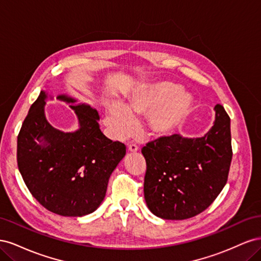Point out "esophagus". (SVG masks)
Returning a JSON list of instances; mask_svg holds the SVG:
<instances>
[{"label": "esophagus", "mask_w": 261, "mask_h": 261, "mask_svg": "<svg viewBox=\"0 0 261 261\" xmlns=\"http://www.w3.org/2000/svg\"><path fill=\"white\" fill-rule=\"evenodd\" d=\"M127 150H128V152H130V153H135V152L138 151V147L135 144H129L128 147H127Z\"/></svg>", "instance_id": "esophagus-1"}]
</instances>
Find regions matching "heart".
<instances>
[{
    "label": "heart",
    "mask_w": 261,
    "mask_h": 261,
    "mask_svg": "<svg viewBox=\"0 0 261 261\" xmlns=\"http://www.w3.org/2000/svg\"><path fill=\"white\" fill-rule=\"evenodd\" d=\"M194 107L189 92L170 82L139 86L121 102L106 106L103 125L110 136L124 139L135 133L136 118L147 115L146 129L150 135H171L184 122Z\"/></svg>",
    "instance_id": "b5f03b06"
}]
</instances>
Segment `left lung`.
<instances>
[{
	"mask_svg": "<svg viewBox=\"0 0 261 261\" xmlns=\"http://www.w3.org/2000/svg\"><path fill=\"white\" fill-rule=\"evenodd\" d=\"M202 137L178 134L161 137L141 149L147 163L144 194L147 207L164 220L199 215L226 184L232 161L231 120L221 105Z\"/></svg>",
	"mask_w": 261,
	"mask_h": 261,
	"instance_id": "obj_1",
	"label": "left lung"
}]
</instances>
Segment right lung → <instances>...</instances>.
Here are the masks:
<instances>
[{
  "label": "right lung",
  "instance_id": "right-lung-1",
  "mask_svg": "<svg viewBox=\"0 0 261 261\" xmlns=\"http://www.w3.org/2000/svg\"><path fill=\"white\" fill-rule=\"evenodd\" d=\"M78 128L63 132L46 120L44 108L53 97L41 90L30 107L17 137V164L23 181L39 203L64 217H83L103 201L110 176L126 154L122 143L100 130L98 111L62 93Z\"/></svg>",
  "mask_w": 261,
  "mask_h": 261
}]
</instances>
